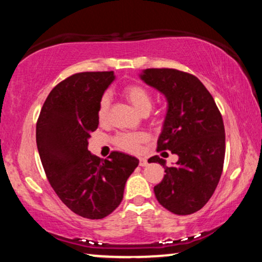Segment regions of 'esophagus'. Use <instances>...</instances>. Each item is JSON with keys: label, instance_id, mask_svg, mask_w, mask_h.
<instances>
[{"label": "esophagus", "instance_id": "obj_1", "mask_svg": "<svg viewBox=\"0 0 262 262\" xmlns=\"http://www.w3.org/2000/svg\"><path fill=\"white\" fill-rule=\"evenodd\" d=\"M139 165L146 166L147 165V160H146L145 158H139Z\"/></svg>", "mask_w": 262, "mask_h": 262}]
</instances>
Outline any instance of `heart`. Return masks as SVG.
I'll list each match as a JSON object with an SVG mask.
<instances>
[{
  "label": "heart",
  "mask_w": 262,
  "mask_h": 262,
  "mask_svg": "<svg viewBox=\"0 0 262 262\" xmlns=\"http://www.w3.org/2000/svg\"><path fill=\"white\" fill-rule=\"evenodd\" d=\"M122 93L125 99L137 109L139 113L146 115L152 109L153 98L151 92L141 83H129L122 90ZM110 110V97L103 95L100 97L97 109V117L99 123H106L109 120ZM147 140V137L144 133H120L114 138V144L122 151L135 153L140 149L141 144Z\"/></svg>",
  "instance_id": "b5f03b06"
}]
</instances>
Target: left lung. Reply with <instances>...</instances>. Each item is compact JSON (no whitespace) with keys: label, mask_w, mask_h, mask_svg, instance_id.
Here are the masks:
<instances>
[{"label":"left lung","mask_w":262,"mask_h":262,"mask_svg":"<svg viewBox=\"0 0 262 262\" xmlns=\"http://www.w3.org/2000/svg\"><path fill=\"white\" fill-rule=\"evenodd\" d=\"M140 76L167 100L157 152L179 156L173 166H166L159 156L148 159L165 170L162 182L155 187L156 198L172 213L191 214L207 204L221 180L225 157L222 114L211 93L193 74L148 68Z\"/></svg>","instance_id":"left-lung-1"}]
</instances>
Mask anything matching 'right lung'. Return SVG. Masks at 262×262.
<instances>
[{"label": "right lung", "instance_id": "right-lung-1", "mask_svg": "<svg viewBox=\"0 0 262 262\" xmlns=\"http://www.w3.org/2000/svg\"><path fill=\"white\" fill-rule=\"evenodd\" d=\"M114 79V72L68 76L49 93L37 120V147L49 183L69 210L87 219L116 210L139 164L121 152L100 160L89 151V138L99 124V99Z\"/></svg>", "mask_w": 262, "mask_h": 262}]
</instances>
